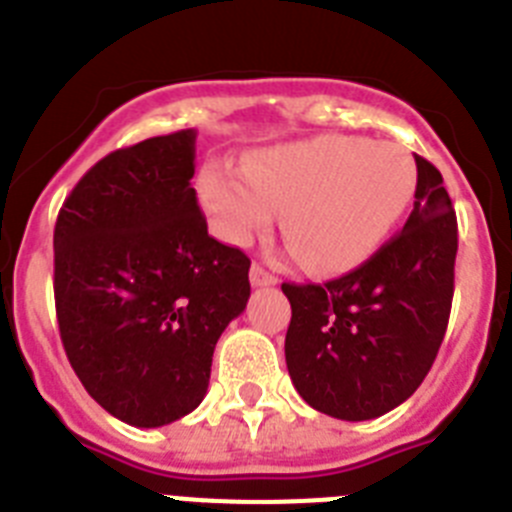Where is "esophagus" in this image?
Here are the masks:
<instances>
[{
    "mask_svg": "<svg viewBox=\"0 0 512 512\" xmlns=\"http://www.w3.org/2000/svg\"><path fill=\"white\" fill-rule=\"evenodd\" d=\"M248 277H251L253 287H269V284H277V277L269 274L261 264H251V274H248Z\"/></svg>",
    "mask_w": 512,
    "mask_h": 512,
    "instance_id": "esophagus-1",
    "label": "esophagus"
}]
</instances>
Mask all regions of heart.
Returning a JSON list of instances; mask_svg holds the SVG:
<instances>
[{
	"label": "heart",
	"mask_w": 512,
	"mask_h": 512,
	"mask_svg": "<svg viewBox=\"0 0 512 512\" xmlns=\"http://www.w3.org/2000/svg\"><path fill=\"white\" fill-rule=\"evenodd\" d=\"M243 176L225 166L200 174V200L217 233L248 243L284 210V233L318 274L364 264L392 235L418 189L415 158L400 143L320 135L246 158Z\"/></svg>",
	"instance_id": "b5f03b06"
}]
</instances>
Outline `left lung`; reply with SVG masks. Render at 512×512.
<instances>
[{
	"instance_id": "1",
	"label": "left lung",
	"mask_w": 512,
	"mask_h": 512,
	"mask_svg": "<svg viewBox=\"0 0 512 512\" xmlns=\"http://www.w3.org/2000/svg\"><path fill=\"white\" fill-rule=\"evenodd\" d=\"M413 212L359 269L325 284H282L292 305L284 356L310 408L372 420L402 405L431 372L449 325L456 212L431 161L415 156Z\"/></svg>"
}]
</instances>
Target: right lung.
<instances>
[{"label":"right lung","mask_w":512,"mask_h":512,"mask_svg":"<svg viewBox=\"0 0 512 512\" xmlns=\"http://www.w3.org/2000/svg\"><path fill=\"white\" fill-rule=\"evenodd\" d=\"M194 130L112 151L81 176L53 230L61 341L84 390L135 428L192 413L217 338L246 310L251 259L207 233Z\"/></svg>","instance_id":"right-lung-1"}]
</instances>
